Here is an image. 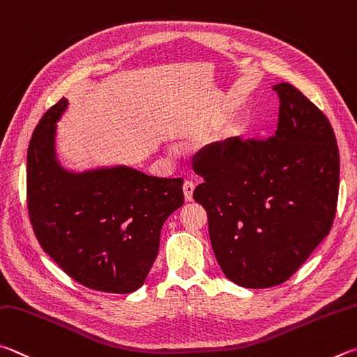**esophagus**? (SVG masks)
Returning a JSON list of instances; mask_svg holds the SVG:
<instances>
[{
	"label": "esophagus",
	"instance_id": "obj_1",
	"mask_svg": "<svg viewBox=\"0 0 357 357\" xmlns=\"http://www.w3.org/2000/svg\"><path fill=\"white\" fill-rule=\"evenodd\" d=\"M183 190H184L185 199L192 201L193 199V190H195V184H193L192 181H185L184 185H183Z\"/></svg>",
	"mask_w": 357,
	"mask_h": 357
}]
</instances>
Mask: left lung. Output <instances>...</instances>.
<instances>
[{
    "label": "left lung",
    "mask_w": 357,
    "mask_h": 357,
    "mask_svg": "<svg viewBox=\"0 0 357 357\" xmlns=\"http://www.w3.org/2000/svg\"><path fill=\"white\" fill-rule=\"evenodd\" d=\"M280 123L267 140L231 137L201 151L204 207L213 255L248 289L286 282L333 228L340 156L331 123L289 82L275 86Z\"/></svg>",
    "instance_id": "obj_1"
}]
</instances>
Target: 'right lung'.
I'll return each instance as SVG.
<instances>
[{
	"mask_svg": "<svg viewBox=\"0 0 357 357\" xmlns=\"http://www.w3.org/2000/svg\"><path fill=\"white\" fill-rule=\"evenodd\" d=\"M62 98L38 121L26 160V203L43 251L89 289L131 294L144 286L165 220L184 203L183 179L126 167L71 174L54 158Z\"/></svg>",
	"mask_w": 357,
	"mask_h": 357,
	"instance_id": "add662e5",
	"label": "right lung"
}]
</instances>
